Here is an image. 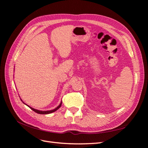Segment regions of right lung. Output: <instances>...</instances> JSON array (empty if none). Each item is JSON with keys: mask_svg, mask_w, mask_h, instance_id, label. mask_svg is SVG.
<instances>
[{"mask_svg": "<svg viewBox=\"0 0 148 148\" xmlns=\"http://www.w3.org/2000/svg\"><path fill=\"white\" fill-rule=\"evenodd\" d=\"M21 101H22V100L21 99ZM23 103H24V102H23ZM24 104H25V103H24ZM26 105L28 107H29V108H30L31 110H33L34 112H36V113H38V114H49L52 113V112H55V111H56L57 110L59 109L60 108V107H61V105H62V102H60V105H59V106L57 107L56 109H53V110H46V111L39 110H37V109H34V108H32V107H29V106H28L27 104H26Z\"/></svg>", "mask_w": 148, "mask_h": 148, "instance_id": "obj_1", "label": "right lung"}]
</instances>
